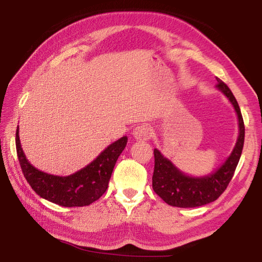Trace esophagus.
Masks as SVG:
<instances>
[{
  "label": "esophagus",
  "instance_id": "esophagus-1",
  "mask_svg": "<svg viewBox=\"0 0 262 262\" xmlns=\"http://www.w3.org/2000/svg\"><path fill=\"white\" fill-rule=\"evenodd\" d=\"M152 131L151 128L146 125H139L135 128L134 131V137L137 139V141H148L151 137Z\"/></svg>",
  "mask_w": 262,
  "mask_h": 262
}]
</instances>
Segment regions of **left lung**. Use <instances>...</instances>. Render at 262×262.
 Here are the masks:
<instances>
[{"instance_id": "left-lung-1", "label": "left lung", "mask_w": 262, "mask_h": 262, "mask_svg": "<svg viewBox=\"0 0 262 262\" xmlns=\"http://www.w3.org/2000/svg\"><path fill=\"white\" fill-rule=\"evenodd\" d=\"M217 87L234 106L238 117L239 134L231 155L223 166L214 173L203 178H192L181 173L169 160H167L157 149H154L155 168L152 174V188L161 199L168 205L177 207H196L212 203L227 189L234 177L241 157L245 143V123L241 110L234 94L223 81L217 78Z\"/></svg>"}]
</instances>
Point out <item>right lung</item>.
<instances>
[{
	"instance_id": "1",
	"label": "right lung",
	"mask_w": 262,
	"mask_h": 262,
	"mask_svg": "<svg viewBox=\"0 0 262 262\" xmlns=\"http://www.w3.org/2000/svg\"><path fill=\"white\" fill-rule=\"evenodd\" d=\"M126 143L127 137H121L107 146L83 169L69 177H57L38 170L28 162L21 148L19 128L15 135L17 159L24 177L32 189L41 198L66 207L87 206L106 192L113 168Z\"/></svg>"
}]
</instances>
